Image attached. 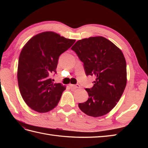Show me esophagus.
<instances>
[{"label": "esophagus", "mask_w": 148, "mask_h": 148, "mask_svg": "<svg viewBox=\"0 0 148 148\" xmlns=\"http://www.w3.org/2000/svg\"><path fill=\"white\" fill-rule=\"evenodd\" d=\"M69 86H71V87L75 88H80V85H79V84H69Z\"/></svg>", "instance_id": "34e87169"}]
</instances>
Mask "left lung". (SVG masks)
Returning a JSON list of instances; mask_svg holds the SVG:
<instances>
[{
    "label": "left lung",
    "instance_id": "1",
    "mask_svg": "<svg viewBox=\"0 0 148 148\" xmlns=\"http://www.w3.org/2000/svg\"><path fill=\"white\" fill-rule=\"evenodd\" d=\"M71 49L84 63L86 76L95 77L88 99L78 104L86 114L100 117L108 114L120 99L127 85V64L118 47L102 36L79 40Z\"/></svg>",
    "mask_w": 148,
    "mask_h": 148
}]
</instances>
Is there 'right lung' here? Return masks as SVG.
<instances>
[{
	"label": "right lung",
	"mask_w": 148,
	"mask_h": 148,
	"mask_svg": "<svg viewBox=\"0 0 148 148\" xmlns=\"http://www.w3.org/2000/svg\"><path fill=\"white\" fill-rule=\"evenodd\" d=\"M75 39L46 31L33 36L19 56L17 78L21 95L30 108L47 112L58 105L66 86L50 79L56 73L59 56L71 48Z\"/></svg>",
	"instance_id": "add662e5"
}]
</instances>
